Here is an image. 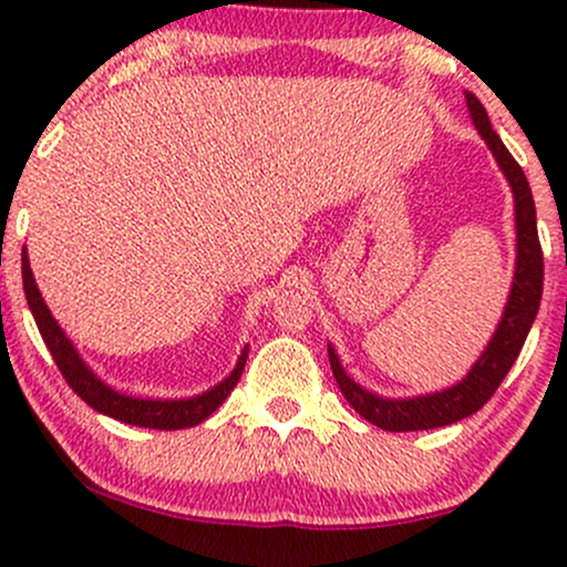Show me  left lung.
Instances as JSON below:
<instances>
[{
  "label": "left lung",
  "mask_w": 567,
  "mask_h": 567,
  "mask_svg": "<svg viewBox=\"0 0 567 567\" xmlns=\"http://www.w3.org/2000/svg\"><path fill=\"white\" fill-rule=\"evenodd\" d=\"M467 97V109L472 116V124L481 132L491 153H494L498 169L507 177L512 198H515V233H517V257H515V278H512V289L504 305L502 321H498L494 337L485 344L467 377L462 382L451 384V388L427 392V395L414 398H384L377 392L365 390L355 379L348 377L342 369L334 344H329V361L334 379L348 398L352 409L361 414L365 422L377 424V427L388 432H414V430H435L445 427V424L462 422L481 411L485 403L491 401L502 379L509 374L512 363L520 355L525 337H528L530 326L536 321L538 305H542L544 291V255L542 244H538V228H536V204L534 193H530L528 179L520 164L512 158L507 145L496 135L491 126L488 113H485L483 103L472 92H464Z\"/></svg>",
  "instance_id": "1"
}]
</instances>
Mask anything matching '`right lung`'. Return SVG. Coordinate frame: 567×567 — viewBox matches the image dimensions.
Masks as SVG:
<instances>
[{
	"label": "right lung",
	"mask_w": 567,
	"mask_h": 567,
	"mask_svg": "<svg viewBox=\"0 0 567 567\" xmlns=\"http://www.w3.org/2000/svg\"><path fill=\"white\" fill-rule=\"evenodd\" d=\"M23 291L29 299V310L33 321L39 326V334H42L47 350H50L52 361L58 363L60 374L65 377V382L71 384V390L86 405L105 414L111 419H118L124 424H135V427H151V430H185L196 427L204 419H209L219 405L225 403V398L230 395V390L236 388L238 379H241L244 363L249 358V344L238 355L236 369L230 371L223 382H217L215 388H209L202 395L193 398H135L126 395V392L113 390L111 384H105L90 365L84 363V358L79 355L76 344L71 342L69 334L60 329V323L52 318L50 308L44 305L42 291H39L37 281H33V272L29 265V251L23 246Z\"/></svg>",
	"instance_id": "obj_1"
}]
</instances>
